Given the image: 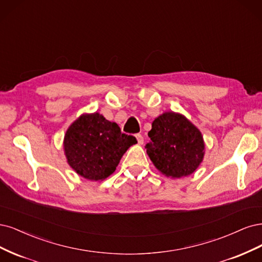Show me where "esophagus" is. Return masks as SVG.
Here are the masks:
<instances>
[{
	"instance_id": "esophagus-1",
	"label": "esophagus",
	"mask_w": 262,
	"mask_h": 262,
	"mask_svg": "<svg viewBox=\"0 0 262 262\" xmlns=\"http://www.w3.org/2000/svg\"><path fill=\"white\" fill-rule=\"evenodd\" d=\"M136 138H137V141H138L139 145H142V143H143V137H142V135L137 134V135H136Z\"/></svg>"
}]
</instances>
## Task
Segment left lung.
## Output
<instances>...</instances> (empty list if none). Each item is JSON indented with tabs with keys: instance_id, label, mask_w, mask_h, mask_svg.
<instances>
[{
	"instance_id": "1",
	"label": "left lung",
	"mask_w": 262,
	"mask_h": 262,
	"mask_svg": "<svg viewBox=\"0 0 262 262\" xmlns=\"http://www.w3.org/2000/svg\"><path fill=\"white\" fill-rule=\"evenodd\" d=\"M147 154L165 176L180 179L197 170L205 156L200 130L180 113L165 112L152 122Z\"/></svg>"
}]
</instances>
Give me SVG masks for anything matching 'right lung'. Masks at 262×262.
Instances as JSON below:
<instances>
[{
    "label": "right lung",
    "mask_w": 262,
    "mask_h": 262,
    "mask_svg": "<svg viewBox=\"0 0 262 262\" xmlns=\"http://www.w3.org/2000/svg\"><path fill=\"white\" fill-rule=\"evenodd\" d=\"M135 143L136 138L96 112L80 115L66 130L63 145L67 163L76 173L90 181H103Z\"/></svg>",
    "instance_id": "add662e5"
}]
</instances>
